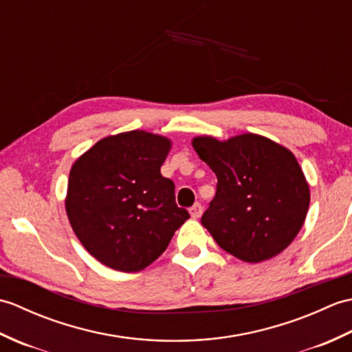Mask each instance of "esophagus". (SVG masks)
Listing matches in <instances>:
<instances>
[{
	"label": "esophagus",
	"instance_id": "esophagus-1",
	"mask_svg": "<svg viewBox=\"0 0 352 352\" xmlns=\"http://www.w3.org/2000/svg\"><path fill=\"white\" fill-rule=\"evenodd\" d=\"M189 212H190L192 218L197 219V218H199L201 214H203V206H201L199 203H195V204H193V206L189 208Z\"/></svg>",
	"mask_w": 352,
	"mask_h": 352
}]
</instances>
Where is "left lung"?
Wrapping results in <instances>:
<instances>
[{
  "label": "left lung",
  "instance_id": "1",
  "mask_svg": "<svg viewBox=\"0 0 352 352\" xmlns=\"http://www.w3.org/2000/svg\"><path fill=\"white\" fill-rule=\"evenodd\" d=\"M218 177L201 223L223 251L248 263L272 258L300 233L309 210V184L289 149L257 134L227 142L193 139Z\"/></svg>",
  "mask_w": 352,
  "mask_h": 352
}]
</instances>
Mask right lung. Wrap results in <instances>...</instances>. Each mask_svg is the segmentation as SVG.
<instances>
[{
    "instance_id": "right-lung-1",
    "label": "right lung",
    "mask_w": 352,
    "mask_h": 352,
    "mask_svg": "<svg viewBox=\"0 0 352 352\" xmlns=\"http://www.w3.org/2000/svg\"><path fill=\"white\" fill-rule=\"evenodd\" d=\"M170 142L145 131L109 136L74 163L66 213L74 233L111 269L138 272L168 248L190 218L160 174Z\"/></svg>"
}]
</instances>
